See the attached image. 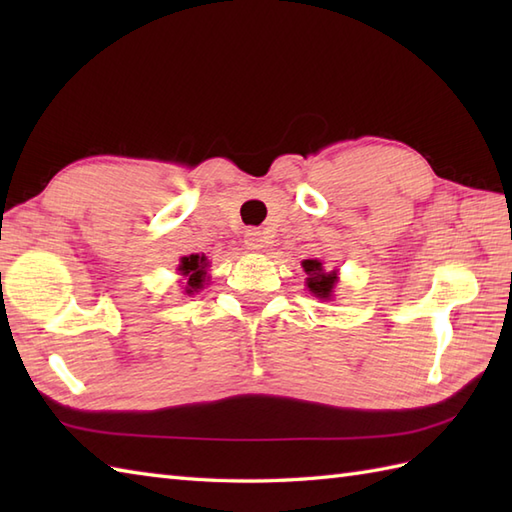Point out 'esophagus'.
I'll list each match as a JSON object with an SVG mask.
<instances>
[{
    "label": "esophagus",
    "instance_id": "esophagus-1",
    "mask_svg": "<svg viewBox=\"0 0 512 512\" xmlns=\"http://www.w3.org/2000/svg\"><path fill=\"white\" fill-rule=\"evenodd\" d=\"M244 244L248 250H262L264 248V233L259 228H248L244 235Z\"/></svg>",
    "mask_w": 512,
    "mask_h": 512
}]
</instances>
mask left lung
<instances>
[{
  "instance_id": "obj_1",
  "label": "left lung",
  "mask_w": 512,
  "mask_h": 512,
  "mask_svg": "<svg viewBox=\"0 0 512 512\" xmlns=\"http://www.w3.org/2000/svg\"><path fill=\"white\" fill-rule=\"evenodd\" d=\"M303 270H306V286L317 299L323 301H330L334 297V286L339 277H336V270H330V273H325L323 264L319 259H303L301 262Z\"/></svg>"
}]
</instances>
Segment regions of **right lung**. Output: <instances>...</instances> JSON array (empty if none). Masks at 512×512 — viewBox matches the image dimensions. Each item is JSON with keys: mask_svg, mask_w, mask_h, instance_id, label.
Instances as JSON below:
<instances>
[{"mask_svg": "<svg viewBox=\"0 0 512 512\" xmlns=\"http://www.w3.org/2000/svg\"><path fill=\"white\" fill-rule=\"evenodd\" d=\"M206 268H209V259L204 255H189L180 259L178 273L182 277H187V286H184V292H187V295H193V292H200L204 288L206 279H209Z\"/></svg>", "mask_w": 512, "mask_h": 512, "instance_id": "obj_1", "label": "right lung"}]
</instances>
